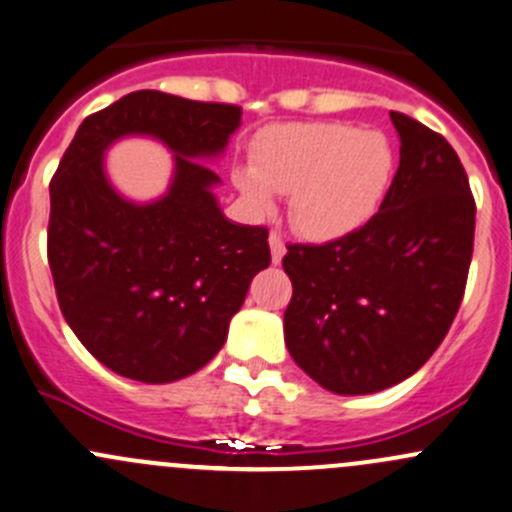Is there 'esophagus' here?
Returning a JSON list of instances; mask_svg holds the SVG:
<instances>
[{
  "label": "esophagus",
  "instance_id": "esophagus-1",
  "mask_svg": "<svg viewBox=\"0 0 512 512\" xmlns=\"http://www.w3.org/2000/svg\"><path fill=\"white\" fill-rule=\"evenodd\" d=\"M270 250H272V262H274V265H279V262H282V257H284V252H287V247H284V240L279 238L277 233L270 235Z\"/></svg>",
  "mask_w": 512,
  "mask_h": 512
}]
</instances>
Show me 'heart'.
<instances>
[{
    "label": "heart",
    "instance_id": "heart-1",
    "mask_svg": "<svg viewBox=\"0 0 512 512\" xmlns=\"http://www.w3.org/2000/svg\"><path fill=\"white\" fill-rule=\"evenodd\" d=\"M252 166L233 171L250 211L267 213L274 193H292L289 213L309 240H341L363 228L383 203L395 174L385 134L343 122H306L262 129Z\"/></svg>",
    "mask_w": 512,
    "mask_h": 512
}]
</instances>
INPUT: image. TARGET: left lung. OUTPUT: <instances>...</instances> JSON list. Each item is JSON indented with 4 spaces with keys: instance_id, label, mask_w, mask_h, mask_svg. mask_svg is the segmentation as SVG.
I'll use <instances>...</instances> for the list:
<instances>
[{
    "instance_id": "obj_1",
    "label": "left lung",
    "mask_w": 512,
    "mask_h": 512,
    "mask_svg": "<svg viewBox=\"0 0 512 512\" xmlns=\"http://www.w3.org/2000/svg\"><path fill=\"white\" fill-rule=\"evenodd\" d=\"M400 166L380 211L326 245H289L284 341L336 395H370L417 373L464 299L476 203L451 144L390 112Z\"/></svg>"
}]
</instances>
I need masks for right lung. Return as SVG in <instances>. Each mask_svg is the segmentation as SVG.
<instances>
[{"instance_id": "obj_1", "label": "right lung", "mask_w": 512, "mask_h": 512, "mask_svg": "<svg viewBox=\"0 0 512 512\" xmlns=\"http://www.w3.org/2000/svg\"><path fill=\"white\" fill-rule=\"evenodd\" d=\"M242 110L137 90L85 117L51 181L48 265L68 326L105 368L149 385L201 370L228 338L252 277L270 267L267 230L220 211L223 157ZM125 136L175 154L154 202L122 197L104 154Z\"/></svg>"}]
</instances>
